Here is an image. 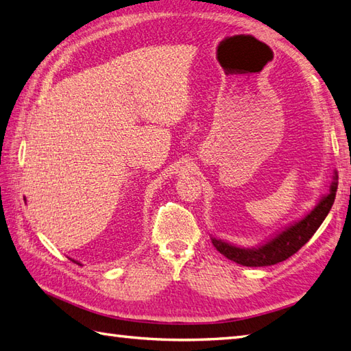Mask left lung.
Here are the masks:
<instances>
[{"instance_id": "1", "label": "left lung", "mask_w": 351, "mask_h": 351, "mask_svg": "<svg viewBox=\"0 0 351 351\" xmlns=\"http://www.w3.org/2000/svg\"><path fill=\"white\" fill-rule=\"evenodd\" d=\"M337 190L338 175L335 173V181L330 185V193L319 200L318 205L306 215V217H303L300 221L291 225L278 237H274L273 240L267 241L265 244L259 245L256 249H241L237 247V245L211 238L214 247L217 249L223 256H226L228 259L234 261V263L245 267H265L282 263V261L288 259L289 256H293L294 253L299 252L303 245L311 240V237L317 232V229L324 221L326 215L330 211V208L335 202V196H337Z\"/></svg>"}]
</instances>
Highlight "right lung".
<instances>
[{
    "instance_id": "1",
    "label": "right lung",
    "mask_w": 351,
    "mask_h": 351,
    "mask_svg": "<svg viewBox=\"0 0 351 351\" xmlns=\"http://www.w3.org/2000/svg\"><path fill=\"white\" fill-rule=\"evenodd\" d=\"M72 261H73V259H72ZM73 263H77V261H73ZM77 264H78V263H77Z\"/></svg>"
}]
</instances>
